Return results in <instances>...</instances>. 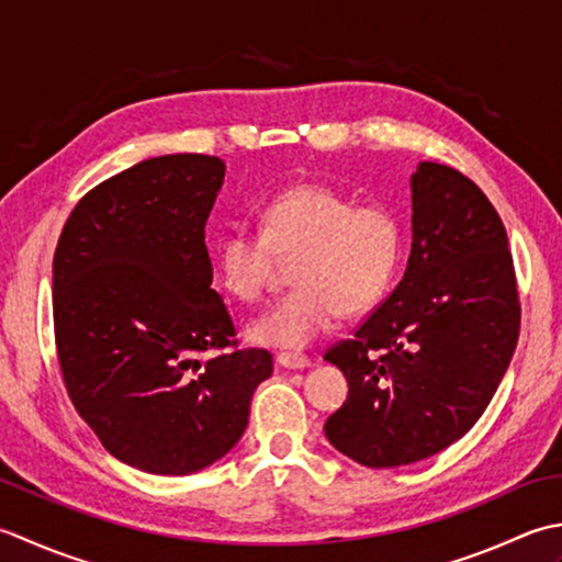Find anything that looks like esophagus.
<instances>
[{
    "mask_svg": "<svg viewBox=\"0 0 562 562\" xmlns=\"http://www.w3.org/2000/svg\"><path fill=\"white\" fill-rule=\"evenodd\" d=\"M277 363L281 366V369H289V371H303L311 366V359L303 357V353H279L277 357Z\"/></svg>",
    "mask_w": 562,
    "mask_h": 562,
    "instance_id": "34e87169",
    "label": "esophagus"
}]
</instances>
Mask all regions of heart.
<instances>
[{
    "label": "heart",
    "mask_w": 562,
    "mask_h": 562,
    "mask_svg": "<svg viewBox=\"0 0 562 562\" xmlns=\"http://www.w3.org/2000/svg\"><path fill=\"white\" fill-rule=\"evenodd\" d=\"M293 257L295 289L247 325L255 345L305 349L341 313L381 301L400 259V225L383 205H353L323 184H297L259 209V235L233 227L215 245V269L227 293L257 301L273 261Z\"/></svg>",
    "instance_id": "obj_1"
}]
</instances>
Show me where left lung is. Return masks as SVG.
<instances>
[{
  "mask_svg": "<svg viewBox=\"0 0 562 562\" xmlns=\"http://www.w3.org/2000/svg\"><path fill=\"white\" fill-rule=\"evenodd\" d=\"M405 277L325 359L349 395L325 422L337 451L369 468L417 463L471 429L519 339V291L495 205L453 167L412 175Z\"/></svg>",
  "mask_w": 562,
  "mask_h": 562,
  "instance_id": "obj_1",
  "label": "left lung"
}]
</instances>
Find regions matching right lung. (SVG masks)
Instances as JSON below:
<instances>
[{
	"mask_svg": "<svg viewBox=\"0 0 562 562\" xmlns=\"http://www.w3.org/2000/svg\"><path fill=\"white\" fill-rule=\"evenodd\" d=\"M223 177L211 155L145 159L91 189L57 239L53 323L67 395L104 449L145 473L189 475L223 458L273 371L269 351L237 349L211 285L205 221Z\"/></svg>",
	"mask_w": 562,
	"mask_h": 562,
	"instance_id": "right-lung-1",
	"label": "right lung"
}]
</instances>
